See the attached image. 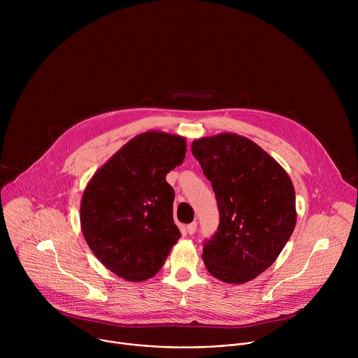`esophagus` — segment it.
Masks as SVG:
<instances>
[{"instance_id": "esophagus-1", "label": "esophagus", "mask_w": 358, "mask_h": 358, "mask_svg": "<svg viewBox=\"0 0 358 358\" xmlns=\"http://www.w3.org/2000/svg\"><path fill=\"white\" fill-rule=\"evenodd\" d=\"M195 231H196V222L192 221L191 224L187 225V232H188L189 235H192V234H195Z\"/></svg>"}]
</instances>
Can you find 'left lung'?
<instances>
[{
	"label": "left lung",
	"instance_id": "1",
	"mask_svg": "<svg viewBox=\"0 0 358 358\" xmlns=\"http://www.w3.org/2000/svg\"><path fill=\"white\" fill-rule=\"evenodd\" d=\"M191 151L220 211L218 229L203 241V264L222 282L245 283L275 262L294 229L293 184L265 150L238 134L195 140Z\"/></svg>",
	"mask_w": 358,
	"mask_h": 358
}]
</instances>
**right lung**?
<instances>
[{
  "mask_svg": "<svg viewBox=\"0 0 358 358\" xmlns=\"http://www.w3.org/2000/svg\"><path fill=\"white\" fill-rule=\"evenodd\" d=\"M185 138L147 131L124 144L89 181L80 203L83 236L117 276H155L181 236L166 176L185 157Z\"/></svg>",
  "mask_w": 358,
  "mask_h": 358,
  "instance_id": "right-lung-1",
  "label": "right lung"
}]
</instances>
